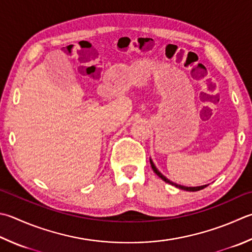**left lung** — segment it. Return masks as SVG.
<instances>
[{"label": "left lung", "mask_w": 252, "mask_h": 252, "mask_svg": "<svg viewBox=\"0 0 252 252\" xmlns=\"http://www.w3.org/2000/svg\"><path fill=\"white\" fill-rule=\"evenodd\" d=\"M150 164H151V168H153V170H154V172L158 175L159 178H161L163 180L164 182H167V183H169V184H172V185H174V187H177V188H179V189H184V191H191V192H195V191H200V189H203L204 188H206L207 185H202V187H196V188H188V187H183V185H179V184H175V183H173V182H171L170 180H168L167 178L164 177V175H162L161 174L159 171H158V169L156 168V165L154 164V162L153 161L150 160Z\"/></svg>", "instance_id": "8db88e82"}]
</instances>
